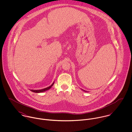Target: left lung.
<instances>
[{
    "mask_svg": "<svg viewBox=\"0 0 132 132\" xmlns=\"http://www.w3.org/2000/svg\"><path fill=\"white\" fill-rule=\"evenodd\" d=\"M82 90H83L84 92H87V91H86V90H83V89H82Z\"/></svg>",
    "mask_w": 132,
    "mask_h": 132,
    "instance_id": "left-lung-1",
    "label": "left lung"
}]
</instances>
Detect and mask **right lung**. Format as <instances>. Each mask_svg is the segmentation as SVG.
<instances>
[{
    "label": "right lung",
    "mask_w": 132,
    "mask_h": 132,
    "mask_svg": "<svg viewBox=\"0 0 132 132\" xmlns=\"http://www.w3.org/2000/svg\"><path fill=\"white\" fill-rule=\"evenodd\" d=\"M54 83V81L53 82V83L51 84V85H50V86L48 87H46L45 88H44V89H38V90H33V89H30L31 92H34V93H43V92H44L46 90H48L49 89H50L52 87V86L53 85Z\"/></svg>",
    "instance_id": "obj_1"
}]
</instances>
